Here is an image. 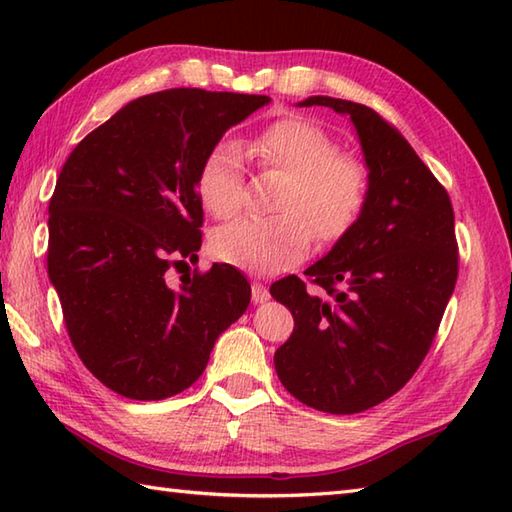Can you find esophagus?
<instances>
[{"label": "esophagus", "mask_w": 512, "mask_h": 512, "mask_svg": "<svg viewBox=\"0 0 512 512\" xmlns=\"http://www.w3.org/2000/svg\"><path fill=\"white\" fill-rule=\"evenodd\" d=\"M250 290H253V303H264L270 297L268 288L264 284H259V281H253V286H250Z\"/></svg>", "instance_id": "1"}]
</instances>
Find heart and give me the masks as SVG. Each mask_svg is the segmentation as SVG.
Listing matches in <instances>:
<instances>
[{"label":"heart","instance_id":"heart-1","mask_svg":"<svg viewBox=\"0 0 512 512\" xmlns=\"http://www.w3.org/2000/svg\"><path fill=\"white\" fill-rule=\"evenodd\" d=\"M253 154L264 167L290 176L273 217L246 215L222 226L213 237V255L248 273L275 275L308 255L315 228L321 242L341 239L361 217L369 173L317 123L288 116L253 138ZM198 193L204 209L228 217L244 202V156L231 140L209 149L198 169ZM313 226L310 227L309 224Z\"/></svg>","mask_w":512,"mask_h":512}]
</instances>
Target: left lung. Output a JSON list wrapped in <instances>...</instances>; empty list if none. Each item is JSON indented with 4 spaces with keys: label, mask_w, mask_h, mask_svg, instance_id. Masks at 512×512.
<instances>
[{
    "label": "left lung",
    "mask_w": 512,
    "mask_h": 512,
    "mask_svg": "<svg viewBox=\"0 0 512 512\" xmlns=\"http://www.w3.org/2000/svg\"><path fill=\"white\" fill-rule=\"evenodd\" d=\"M347 114L361 140L369 193L356 224L303 279L270 295L295 330L275 352L292 396L317 411L361 413L394 396L427 356L458 281V239L447 189L372 107L310 96Z\"/></svg>",
    "instance_id": "8db88e82"
}]
</instances>
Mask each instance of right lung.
Instances as JSON below:
<instances>
[{
    "label": "right lung",
    "instance_id": "obj_1",
    "mask_svg": "<svg viewBox=\"0 0 512 512\" xmlns=\"http://www.w3.org/2000/svg\"><path fill=\"white\" fill-rule=\"evenodd\" d=\"M270 99L173 88L127 103L74 147L48 206V275L83 365L116 394L162 400L191 387L246 312L237 268L167 284L198 259V169L226 129Z\"/></svg>",
    "mask_w": 512,
    "mask_h": 512
}]
</instances>
